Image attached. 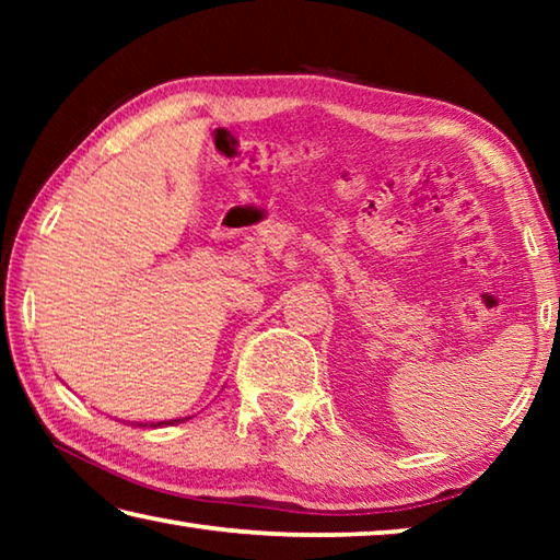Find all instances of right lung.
<instances>
[{
  "mask_svg": "<svg viewBox=\"0 0 560 560\" xmlns=\"http://www.w3.org/2000/svg\"><path fill=\"white\" fill-rule=\"evenodd\" d=\"M189 417H179V420H165V422H150V428H163V424H177V422H185ZM140 428H148V422H138Z\"/></svg>",
  "mask_w": 560,
  "mask_h": 560,
  "instance_id": "1",
  "label": "right lung"
}]
</instances>
